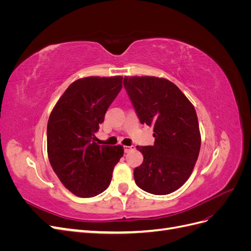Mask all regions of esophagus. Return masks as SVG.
Masks as SVG:
<instances>
[{
    "instance_id": "34e87169",
    "label": "esophagus",
    "mask_w": 251,
    "mask_h": 251,
    "mask_svg": "<svg viewBox=\"0 0 251 251\" xmlns=\"http://www.w3.org/2000/svg\"><path fill=\"white\" fill-rule=\"evenodd\" d=\"M135 149L134 146H131V147H125V153H128V151H131Z\"/></svg>"
}]
</instances>
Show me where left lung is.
<instances>
[{
	"label": "left lung",
	"instance_id": "left-lung-1",
	"mask_svg": "<svg viewBox=\"0 0 251 251\" xmlns=\"http://www.w3.org/2000/svg\"><path fill=\"white\" fill-rule=\"evenodd\" d=\"M124 86L140 123L154 126V146L137 147L143 162L134 170L136 184L150 194L169 195L185 183L199 156L196 110L168 79L126 76Z\"/></svg>",
	"mask_w": 251,
	"mask_h": 251
}]
</instances>
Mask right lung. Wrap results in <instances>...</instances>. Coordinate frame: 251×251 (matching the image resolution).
<instances>
[{"instance_id": "obj_1", "label": "right lung", "mask_w": 251, "mask_h": 251, "mask_svg": "<svg viewBox=\"0 0 251 251\" xmlns=\"http://www.w3.org/2000/svg\"><path fill=\"white\" fill-rule=\"evenodd\" d=\"M123 88V76H90L68 87L52 110L47 126V151L53 171L71 193L89 198L111 183L121 146H100L95 133Z\"/></svg>"}]
</instances>
